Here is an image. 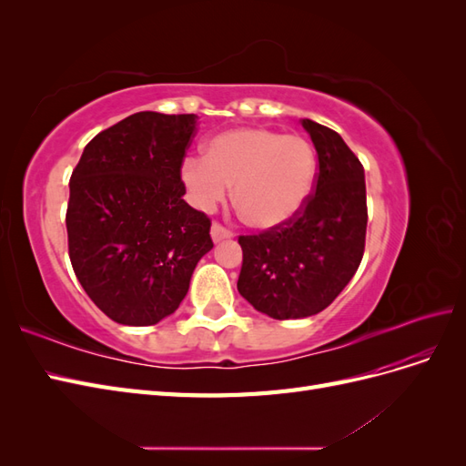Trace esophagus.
Segmentation results:
<instances>
[{
  "mask_svg": "<svg viewBox=\"0 0 466 466\" xmlns=\"http://www.w3.org/2000/svg\"><path fill=\"white\" fill-rule=\"evenodd\" d=\"M231 237H233V231L223 228L221 223L211 225V238H214V243H219V241H223V238H231Z\"/></svg>",
  "mask_w": 466,
  "mask_h": 466,
  "instance_id": "34e87169",
  "label": "esophagus"
}]
</instances>
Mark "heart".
I'll return each mask as SVG.
<instances>
[{
	"label": "heart",
	"mask_w": 466,
	"mask_h": 466,
	"mask_svg": "<svg viewBox=\"0 0 466 466\" xmlns=\"http://www.w3.org/2000/svg\"><path fill=\"white\" fill-rule=\"evenodd\" d=\"M180 178L196 208L221 204L233 188L238 214L257 229H274L299 214L317 180L309 139L270 128H233L214 136L206 157H188Z\"/></svg>",
	"instance_id": "1"
}]
</instances>
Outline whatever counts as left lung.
<instances>
[{
    "mask_svg": "<svg viewBox=\"0 0 466 466\" xmlns=\"http://www.w3.org/2000/svg\"><path fill=\"white\" fill-rule=\"evenodd\" d=\"M301 124L319 155L311 198L286 225L238 237L237 289L278 320L317 315L340 295L363 258L368 229L363 165L340 134L309 118Z\"/></svg>",
    "mask_w": 466,
    "mask_h": 466,
    "instance_id": "obj_1",
    "label": "left lung"
}]
</instances>
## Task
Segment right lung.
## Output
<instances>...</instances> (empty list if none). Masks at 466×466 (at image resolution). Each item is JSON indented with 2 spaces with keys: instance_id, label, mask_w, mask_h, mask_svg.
<instances>
[{
  "instance_id": "right-lung-1",
  "label": "right lung",
  "mask_w": 466,
  "mask_h": 466,
  "mask_svg": "<svg viewBox=\"0 0 466 466\" xmlns=\"http://www.w3.org/2000/svg\"><path fill=\"white\" fill-rule=\"evenodd\" d=\"M196 115L136 112L96 134L69 178L67 250L91 301L118 324L149 327L175 313L211 221L182 196Z\"/></svg>"
}]
</instances>
